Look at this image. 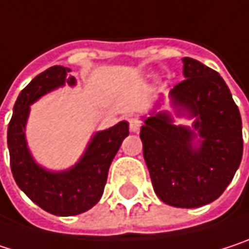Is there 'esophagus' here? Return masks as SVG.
Segmentation results:
<instances>
[{"label": "esophagus", "mask_w": 249, "mask_h": 249, "mask_svg": "<svg viewBox=\"0 0 249 249\" xmlns=\"http://www.w3.org/2000/svg\"><path fill=\"white\" fill-rule=\"evenodd\" d=\"M129 124H130V132L138 133L141 130V122L138 119H130L129 120Z\"/></svg>", "instance_id": "obj_1"}]
</instances>
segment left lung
Listing matches in <instances>:
<instances>
[{
  "label": "left lung",
  "instance_id": "left-lung-1",
  "mask_svg": "<svg viewBox=\"0 0 249 249\" xmlns=\"http://www.w3.org/2000/svg\"><path fill=\"white\" fill-rule=\"evenodd\" d=\"M184 81L168 94V111L142 117L143 158L157 196L174 207H200L216 200L232 181L242 160V122L223 78L201 62L183 58Z\"/></svg>",
  "mask_w": 249,
  "mask_h": 249
}]
</instances>
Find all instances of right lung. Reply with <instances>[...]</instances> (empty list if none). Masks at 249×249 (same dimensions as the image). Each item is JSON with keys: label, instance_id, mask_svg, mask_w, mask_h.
Here are the masks:
<instances>
[{"label": "right lung", "instance_id": "obj_1", "mask_svg": "<svg viewBox=\"0 0 249 249\" xmlns=\"http://www.w3.org/2000/svg\"><path fill=\"white\" fill-rule=\"evenodd\" d=\"M69 72V68L56 65L33 78L14 104L7 133L11 173L17 186L39 207L56 216L79 214L98 203L111 161L129 135V123L124 120L95 132L78 162L68 170L52 171L36 162L26 139L30 106L65 84L75 87L76 79Z\"/></svg>", "mask_w": 249, "mask_h": 249}]
</instances>
